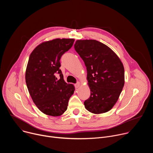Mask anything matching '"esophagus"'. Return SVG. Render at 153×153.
I'll return each mask as SVG.
<instances>
[{
    "label": "esophagus",
    "mask_w": 153,
    "mask_h": 153,
    "mask_svg": "<svg viewBox=\"0 0 153 153\" xmlns=\"http://www.w3.org/2000/svg\"><path fill=\"white\" fill-rule=\"evenodd\" d=\"M80 83L79 82L76 83L74 85V86H75V88H78L80 86Z\"/></svg>",
    "instance_id": "obj_1"
}]
</instances>
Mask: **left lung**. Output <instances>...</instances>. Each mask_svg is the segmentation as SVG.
<instances>
[{
  "mask_svg": "<svg viewBox=\"0 0 153 153\" xmlns=\"http://www.w3.org/2000/svg\"><path fill=\"white\" fill-rule=\"evenodd\" d=\"M74 48L86 67L91 91L84 102L85 108L94 114L110 111L124 86L122 63L111 49L96 40H78Z\"/></svg>",
  "mask_w": 153,
  "mask_h": 153,
  "instance_id": "1",
  "label": "left lung"
}]
</instances>
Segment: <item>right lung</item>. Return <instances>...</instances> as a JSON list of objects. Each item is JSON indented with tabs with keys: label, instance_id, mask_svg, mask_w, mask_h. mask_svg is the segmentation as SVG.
<instances>
[{
	"label": "right lung",
	"instance_id": "1",
	"mask_svg": "<svg viewBox=\"0 0 153 153\" xmlns=\"http://www.w3.org/2000/svg\"><path fill=\"white\" fill-rule=\"evenodd\" d=\"M74 42L73 39H56L43 42L30 56L25 73L27 88L37 107L47 115H62L74 93V86L64 81L60 70V58Z\"/></svg>",
	"mask_w": 153,
	"mask_h": 153
}]
</instances>
